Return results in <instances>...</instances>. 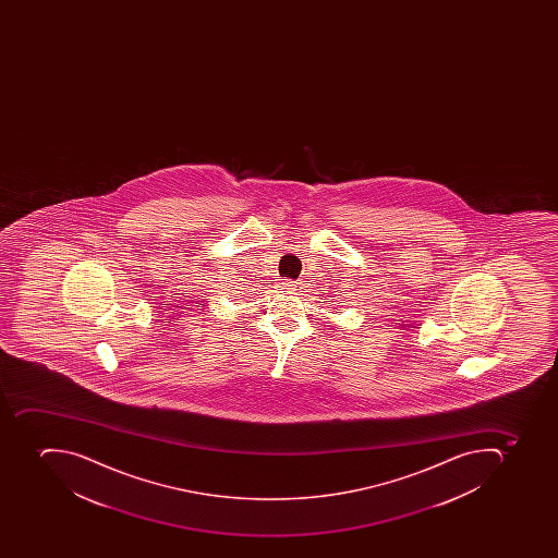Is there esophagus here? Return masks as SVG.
Instances as JSON below:
<instances>
[{"mask_svg":"<svg viewBox=\"0 0 558 558\" xmlns=\"http://www.w3.org/2000/svg\"><path fill=\"white\" fill-rule=\"evenodd\" d=\"M284 290L293 291L294 290L293 282H284Z\"/></svg>","mask_w":558,"mask_h":558,"instance_id":"1","label":"esophagus"}]
</instances>
